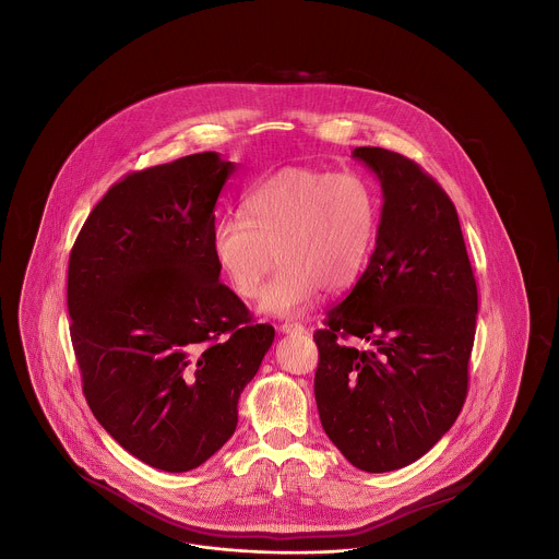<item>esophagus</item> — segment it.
Here are the masks:
<instances>
[{"mask_svg": "<svg viewBox=\"0 0 559 559\" xmlns=\"http://www.w3.org/2000/svg\"><path fill=\"white\" fill-rule=\"evenodd\" d=\"M281 331H283L285 335H293V333H306V326H304V324H299V322H283V324H281Z\"/></svg>", "mask_w": 559, "mask_h": 559, "instance_id": "1", "label": "esophagus"}]
</instances>
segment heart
<instances>
[{
  "instance_id": "b5f03b06",
  "label": "heart",
  "mask_w": 559,
  "mask_h": 559,
  "mask_svg": "<svg viewBox=\"0 0 559 559\" xmlns=\"http://www.w3.org/2000/svg\"><path fill=\"white\" fill-rule=\"evenodd\" d=\"M242 215L215 226L217 264L239 297L258 299L278 260L283 270L260 308L295 317L320 289L342 293L358 281L377 230V199L354 174L289 167L249 190Z\"/></svg>"
}]
</instances>
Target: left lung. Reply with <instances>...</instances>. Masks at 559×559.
Masks as SVG:
<instances>
[{"instance_id": "obj_1", "label": "left lung", "mask_w": 559, "mask_h": 559, "mask_svg": "<svg viewBox=\"0 0 559 559\" xmlns=\"http://www.w3.org/2000/svg\"><path fill=\"white\" fill-rule=\"evenodd\" d=\"M352 157L383 194L369 266L314 333L320 424L369 474L424 456L467 396L478 287L459 215L431 176L399 153L358 146ZM358 336L369 350L347 347Z\"/></svg>"}]
</instances>
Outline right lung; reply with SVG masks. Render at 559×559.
<instances>
[{
  "instance_id": "right-lung-1",
  "label": "right lung",
  "mask_w": 559,
  "mask_h": 559,
  "mask_svg": "<svg viewBox=\"0 0 559 559\" xmlns=\"http://www.w3.org/2000/svg\"><path fill=\"white\" fill-rule=\"evenodd\" d=\"M233 171L199 153L130 174L87 215L69 260L85 400L126 451L169 474L228 442L274 342L219 283L213 212Z\"/></svg>"
}]
</instances>
